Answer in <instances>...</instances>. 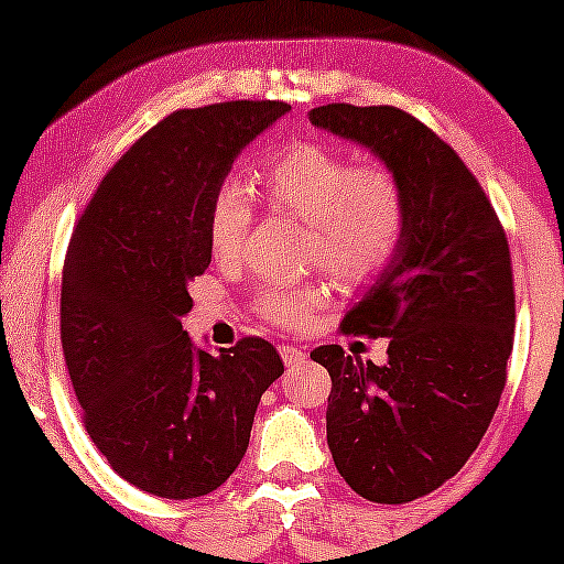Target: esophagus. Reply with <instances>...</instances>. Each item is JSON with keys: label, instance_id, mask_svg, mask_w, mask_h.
Wrapping results in <instances>:
<instances>
[{"label": "esophagus", "instance_id": "esophagus-1", "mask_svg": "<svg viewBox=\"0 0 564 564\" xmlns=\"http://www.w3.org/2000/svg\"><path fill=\"white\" fill-rule=\"evenodd\" d=\"M281 357L289 368L300 366V362L308 360V355H305L303 349H297V346H281Z\"/></svg>", "mask_w": 564, "mask_h": 564}]
</instances>
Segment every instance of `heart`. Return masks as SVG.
I'll use <instances>...</instances> for the list:
<instances>
[{"instance_id": "1", "label": "heart", "mask_w": 564, "mask_h": 564, "mask_svg": "<svg viewBox=\"0 0 564 564\" xmlns=\"http://www.w3.org/2000/svg\"><path fill=\"white\" fill-rule=\"evenodd\" d=\"M270 204L308 224V256L344 286L382 275L406 229V202L390 169L355 166L324 144H297L264 166ZM253 224V193L240 180L218 182L207 209V240L215 259L229 261L246 246ZM316 286H264L259 314L281 327H300L316 314Z\"/></svg>"}]
</instances>
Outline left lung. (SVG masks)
I'll use <instances>...</instances> for the list:
<instances>
[{
	"label": "left lung",
	"instance_id": "left-lung-1",
	"mask_svg": "<svg viewBox=\"0 0 564 564\" xmlns=\"http://www.w3.org/2000/svg\"><path fill=\"white\" fill-rule=\"evenodd\" d=\"M308 119L371 150L406 202L401 248L344 318V333L390 338L388 362L335 344L311 357L333 379L340 477L371 502H412L469 460L502 398L516 327L508 237L456 150L412 113L329 104Z\"/></svg>",
	"mask_w": 564,
	"mask_h": 564
}]
</instances>
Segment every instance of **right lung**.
<instances>
[{"mask_svg":"<svg viewBox=\"0 0 564 564\" xmlns=\"http://www.w3.org/2000/svg\"><path fill=\"white\" fill-rule=\"evenodd\" d=\"M292 111L278 100L185 108L147 130L100 182L62 270V351L89 440L111 469L163 499L229 480L275 346L242 338L209 355L182 329L187 283L213 261L207 209L242 150Z\"/></svg>","mask_w":564,"mask_h":564,"instance_id":"add662e5","label":"right lung"}]
</instances>
